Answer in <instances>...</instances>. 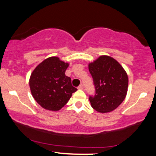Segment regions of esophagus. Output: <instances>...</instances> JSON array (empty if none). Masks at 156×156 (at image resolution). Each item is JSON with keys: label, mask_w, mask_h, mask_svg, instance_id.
Here are the masks:
<instances>
[{"label": "esophagus", "mask_w": 156, "mask_h": 156, "mask_svg": "<svg viewBox=\"0 0 156 156\" xmlns=\"http://www.w3.org/2000/svg\"><path fill=\"white\" fill-rule=\"evenodd\" d=\"M78 89H83V84H80L79 87H78Z\"/></svg>", "instance_id": "1"}]
</instances>
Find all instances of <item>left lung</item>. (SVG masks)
I'll return each instance as SVG.
<instances>
[{
  "instance_id": "8db88e82",
  "label": "left lung",
  "mask_w": 156,
  "mask_h": 156,
  "mask_svg": "<svg viewBox=\"0 0 156 156\" xmlns=\"http://www.w3.org/2000/svg\"><path fill=\"white\" fill-rule=\"evenodd\" d=\"M95 93L89 95L91 105L97 112H112L124 101L128 91V75L119 62L101 55L89 64Z\"/></svg>"
}]
</instances>
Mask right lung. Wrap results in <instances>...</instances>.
<instances>
[{"mask_svg":"<svg viewBox=\"0 0 156 156\" xmlns=\"http://www.w3.org/2000/svg\"><path fill=\"white\" fill-rule=\"evenodd\" d=\"M69 66L58 57H50L35 68L30 77L32 96L42 108L58 111L67 104L77 89L65 76Z\"/></svg>","mask_w":156,"mask_h":156,"instance_id":"add662e5","label":"right lung"}]
</instances>
